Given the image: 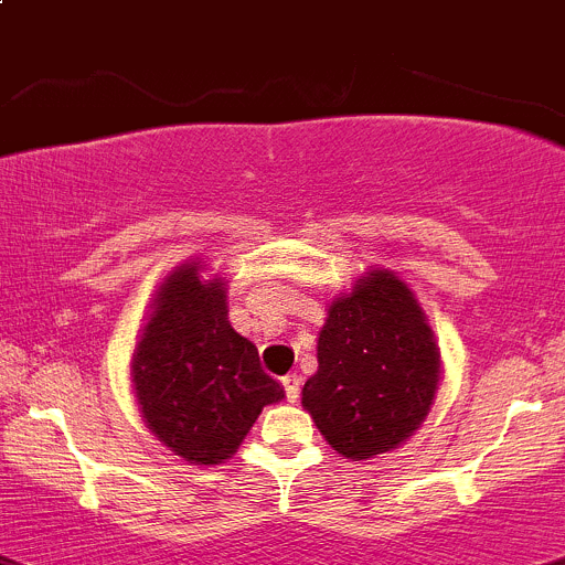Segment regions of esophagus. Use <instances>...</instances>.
Returning <instances> with one entry per match:
<instances>
[{
  "instance_id": "34e87169",
  "label": "esophagus",
  "mask_w": 565,
  "mask_h": 565,
  "mask_svg": "<svg viewBox=\"0 0 565 565\" xmlns=\"http://www.w3.org/2000/svg\"><path fill=\"white\" fill-rule=\"evenodd\" d=\"M282 388H285V397H288V403H296V399H299V392H301V377L296 375V372H288V375L282 377Z\"/></svg>"
}]
</instances>
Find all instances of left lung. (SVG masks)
Masks as SVG:
<instances>
[{
    "label": "left lung",
    "instance_id": "1",
    "mask_svg": "<svg viewBox=\"0 0 565 565\" xmlns=\"http://www.w3.org/2000/svg\"><path fill=\"white\" fill-rule=\"evenodd\" d=\"M438 386L440 348L403 277L377 266L329 301L301 405L337 455L362 462L399 449Z\"/></svg>",
    "mask_w": 565,
    "mask_h": 565
}]
</instances>
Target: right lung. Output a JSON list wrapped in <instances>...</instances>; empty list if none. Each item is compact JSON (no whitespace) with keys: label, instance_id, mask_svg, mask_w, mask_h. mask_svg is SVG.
<instances>
[{"label":"right lung","instance_id":"add662e5","mask_svg":"<svg viewBox=\"0 0 565 565\" xmlns=\"http://www.w3.org/2000/svg\"><path fill=\"white\" fill-rule=\"evenodd\" d=\"M190 258L160 282L130 359V381L149 433L190 465L236 455L282 386L258 348L228 321V285Z\"/></svg>","mask_w":565,"mask_h":565}]
</instances>
